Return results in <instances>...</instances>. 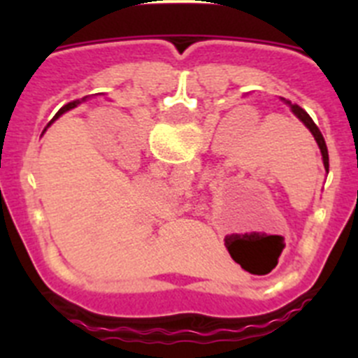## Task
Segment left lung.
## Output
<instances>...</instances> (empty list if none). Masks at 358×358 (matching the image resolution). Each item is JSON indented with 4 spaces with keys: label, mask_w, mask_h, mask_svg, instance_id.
<instances>
[{
    "label": "left lung",
    "mask_w": 358,
    "mask_h": 358,
    "mask_svg": "<svg viewBox=\"0 0 358 358\" xmlns=\"http://www.w3.org/2000/svg\"><path fill=\"white\" fill-rule=\"evenodd\" d=\"M281 102H285L287 106L290 107V110H292V115L296 116L299 122H303V125H305L306 129H308L310 132H312V136H314L315 143H317L319 150H321V156H322V164H324V170H327L328 173V169H330V163H328V148H327V141H324V138H322L321 131H319V127L314 123V120L310 118V115L306 113L303 107H299L297 103H292L290 100H287V98H281Z\"/></svg>",
    "instance_id": "1"
}]
</instances>
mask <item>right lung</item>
Instances as JSON below:
<instances>
[{
	"instance_id": "1",
	"label": "right lung",
	"mask_w": 358,
	"mask_h": 358,
	"mask_svg": "<svg viewBox=\"0 0 358 358\" xmlns=\"http://www.w3.org/2000/svg\"><path fill=\"white\" fill-rule=\"evenodd\" d=\"M90 98H91V96H90V94H87V96L80 98V100H73V102L66 103V106L62 107V109L59 110V113H57V115H55V118H53V120H57V118H59V116H61V115H64L66 110H69V109H75V107H77V106H80V103H82V102H85V100H90ZM53 120H52V122H50V123H53ZM50 123H48V125H46V127H50Z\"/></svg>"
}]
</instances>
